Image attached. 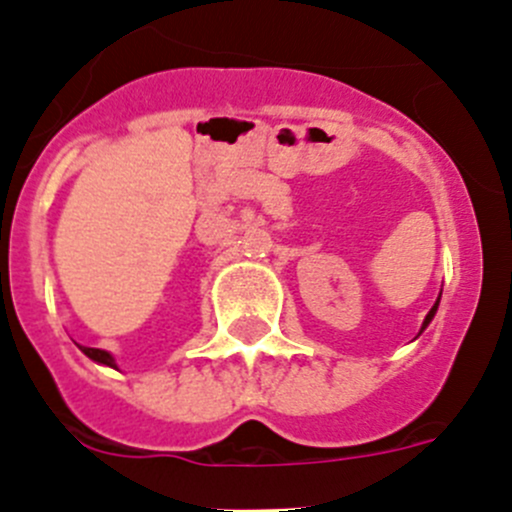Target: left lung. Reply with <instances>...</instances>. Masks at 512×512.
Masks as SVG:
<instances>
[{
  "instance_id": "obj_1",
  "label": "left lung",
  "mask_w": 512,
  "mask_h": 512,
  "mask_svg": "<svg viewBox=\"0 0 512 512\" xmlns=\"http://www.w3.org/2000/svg\"><path fill=\"white\" fill-rule=\"evenodd\" d=\"M436 309H438V302H436V304H433V307H431V312H428L426 322H423V329H426V327H428V322H431V319H433V314H436Z\"/></svg>"
}]
</instances>
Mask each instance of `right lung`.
I'll return each instance as SVG.
<instances>
[{"label":"right lung","instance_id":"add662e5","mask_svg":"<svg viewBox=\"0 0 512 512\" xmlns=\"http://www.w3.org/2000/svg\"><path fill=\"white\" fill-rule=\"evenodd\" d=\"M84 349V354L89 356V359L98 361V364H106V366H113V356L108 352H101V349H91V347H81Z\"/></svg>","mask_w":512,"mask_h":512}]
</instances>
